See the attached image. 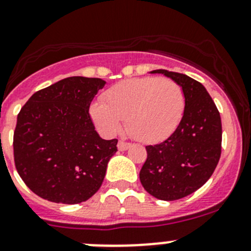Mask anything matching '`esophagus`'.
<instances>
[{
    "label": "esophagus",
    "instance_id": "1",
    "mask_svg": "<svg viewBox=\"0 0 251 251\" xmlns=\"http://www.w3.org/2000/svg\"><path fill=\"white\" fill-rule=\"evenodd\" d=\"M130 147H131L130 143H126V142H124V141H119L118 142V149L120 151H127V149L130 148Z\"/></svg>",
    "mask_w": 251,
    "mask_h": 251
}]
</instances>
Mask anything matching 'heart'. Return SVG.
Listing matches in <instances>:
<instances>
[{
	"label": "heart",
	"mask_w": 251,
	"mask_h": 251,
	"mask_svg": "<svg viewBox=\"0 0 251 251\" xmlns=\"http://www.w3.org/2000/svg\"><path fill=\"white\" fill-rule=\"evenodd\" d=\"M186 109L183 88L169 78L155 76L121 81L95 103L91 114L105 135H115L125 120L130 135L143 143L173 135Z\"/></svg>",
	"instance_id": "obj_1"
}]
</instances>
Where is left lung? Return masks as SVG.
Segmentation results:
<instances>
[{
    "label": "left lung",
    "instance_id": "left-lung-1",
    "mask_svg": "<svg viewBox=\"0 0 251 251\" xmlns=\"http://www.w3.org/2000/svg\"><path fill=\"white\" fill-rule=\"evenodd\" d=\"M183 88L186 109L178 127L165 141L147 146V160L140 171L143 188L160 201L189 196L211 177L221 156L220 113L206 88L179 73L158 69Z\"/></svg>",
    "mask_w": 251,
    "mask_h": 251
}]
</instances>
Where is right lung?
<instances>
[{
    "instance_id": "add662e5",
    "label": "right lung",
    "mask_w": 251,
    "mask_h": 251,
    "mask_svg": "<svg viewBox=\"0 0 251 251\" xmlns=\"http://www.w3.org/2000/svg\"><path fill=\"white\" fill-rule=\"evenodd\" d=\"M105 81L63 78L35 92L18 114L14 163L24 183L41 198L78 204L102 186L118 140H103L90 104Z\"/></svg>"
}]
</instances>
